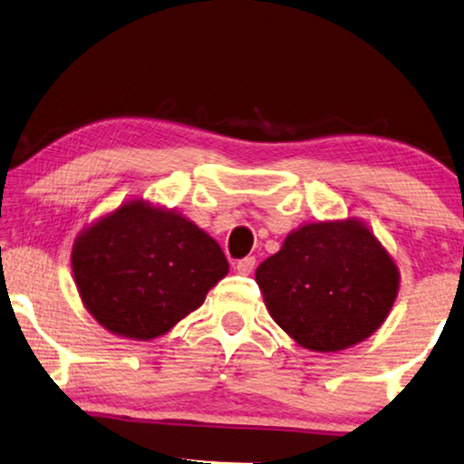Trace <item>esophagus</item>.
Instances as JSON below:
<instances>
[{
    "label": "esophagus",
    "instance_id": "esophagus-1",
    "mask_svg": "<svg viewBox=\"0 0 464 464\" xmlns=\"http://www.w3.org/2000/svg\"><path fill=\"white\" fill-rule=\"evenodd\" d=\"M255 269V256H245L237 263V272L242 276H248Z\"/></svg>",
    "mask_w": 464,
    "mask_h": 464
}]
</instances>
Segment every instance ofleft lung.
I'll return each instance as SVG.
<instances>
[{
    "label": "left lung",
    "instance_id": "1",
    "mask_svg": "<svg viewBox=\"0 0 464 464\" xmlns=\"http://www.w3.org/2000/svg\"><path fill=\"white\" fill-rule=\"evenodd\" d=\"M274 322L298 344L338 353L386 322L401 272L359 219L304 224L256 267Z\"/></svg>",
    "mask_w": 464,
    "mask_h": 464
}]
</instances>
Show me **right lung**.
I'll return each mask as SVG.
<instances>
[{
	"label": "right lung",
	"instance_id": "add662e5",
	"mask_svg": "<svg viewBox=\"0 0 464 464\" xmlns=\"http://www.w3.org/2000/svg\"><path fill=\"white\" fill-rule=\"evenodd\" d=\"M226 255L180 213L134 198L78 234L72 272L105 330L153 340L203 304L227 274Z\"/></svg>",
	"mask_w": 464,
	"mask_h": 464
}]
</instances>
